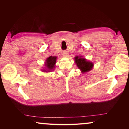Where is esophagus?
<instances>
[{
	"mask_svg": "<svg viewBox=\"0 0 129 129\" xmlns=\"http://www.w3.org/2000/svg\"><path fill=\"white\" fill-rule=\"evenodd\" d=\"M62 55H63V57H68V56H69V54H68L67 52H64V53H63Z\"/></svg>",
	"mask_w": 129,
	"mask_h": 129,
	"instance_id": "34e87169",
	"label": "esophagus"
}]
</instances>
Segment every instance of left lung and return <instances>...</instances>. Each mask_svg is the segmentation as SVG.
Returning a JSON list of instances; mask_svg holds the SVG:
<instances>
[{"instance_id": "8db88e82", "label": "left lung", "mask_w": 129, "mask_h": 129, "mask_svg": "<svg viewBox=\"0 0 129 129\" xmlns=\"http://www.w3.org/2000/svg\"><path fill=\"white\" fill-rule=\"evenodd\" d=\"M75 61L77 68L81 70V72L83 73L90 71L94 66L92 62L87 60L82 56H76L75 57Z\"/></svg>"}]
</instances>
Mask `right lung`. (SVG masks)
I'll return each mask as SVG.
<instances>
[{
  "instance_id": "obj_1",
  "label": "right lung",
  "mask_w": 129,
  "mask_h": 129,
  "mask_svg": "<svg viewBox=\"0 0 129 129\" xmlns=\"http://www.w3.org/2000/svg\"><path fill=\"white\" fill-rule=\"evenodd\" d=\"M56 59H57V57H56V56H50V57L47 58L45 62L46 69L43 70V71L45 72L52 71L53 69L54 68V66H55Z\"/></svg>"
}]
</instances>
